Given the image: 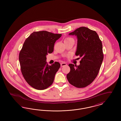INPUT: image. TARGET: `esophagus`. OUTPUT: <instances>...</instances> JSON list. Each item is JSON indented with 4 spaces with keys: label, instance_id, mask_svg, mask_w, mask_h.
<instances>
[{
    "label": "esophagus",
    "instance_id": "esophagus-1",
    "mask_svg": "<svg viewBox=\"0 0 121 121\" xmlns=\"http://www.w3.org/2000/svg\"><path fill=\"white\" fill-rule=\"evenodd\" d=\"M67 65V64L65 63H61V67H63L64 66H66Z\"/></svg>",
    "mask_w": 121,
    "mask_h": 121
}]
</instances>
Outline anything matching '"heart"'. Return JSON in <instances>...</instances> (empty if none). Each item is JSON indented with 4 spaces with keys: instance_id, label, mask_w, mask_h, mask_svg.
Returning <instances> with one entry per match:
<instances>
[{
    "instance_id": "b5f03b06",
    "label": "heart",
    "mask_w": 121,
    "mask_h": 121,
    "mask_svg": "<svg viewBox=\"0 0 121 121\" xmlns=\"http://www.w3.org/2000/svg\"><path fill=\"white\" fill-rule=\"evenodd\" d=\"M71 41H74V39L71 37H67L64 39V42H69Z\"/></svg>"
}]
</instances>
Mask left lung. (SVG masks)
Here are the masks:
<instances>
[{
  "label": "left lung",
  "instance_id": "1",
  "mask_svg": "<svg viewBox=\"0 0 121 121\" xmlns=\"http://www.w3.org/2000/svg\"><path fill=\"white\" fill-rule=\"evenodd\" d=\"M78 38L76 56L81 59L79 66L69 64L70 71L67 75L69 83L78 88L90 85L97 77L104 59L103 45L95 31L81 27L70 33Z\"/></svg>",
  "mask_w": 121,
  "mask_h": 121
}]
</instances>
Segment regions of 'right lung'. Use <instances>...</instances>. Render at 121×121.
Listing matches in <instances>:
<instances>
[{"label":"right lung","instance_id":"right-lung-1","mask_svg":"<svg viewBox=\"0 0 121 121\" xmlns=\"http://www.w3.org/2000/svg\"><path fill=\"white\" fill-rule=\"evenodd\" d=\"M61 36L46 31L34 32L23 43L19 54L21 73L27 83L36 89H45L53 82L60 64L55 62L48 65L46 56L52 52L55 42Z\"/></svg>","mask_w":121,"mask_h":121}]
</instances>
